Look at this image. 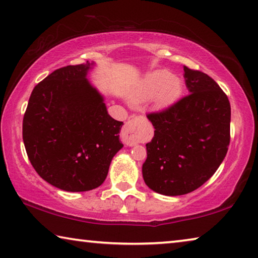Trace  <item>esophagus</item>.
Segmentation results:
<instances>
[{
  "label": "esophagus",
  "instance_id": "1",
  "mask_svg": "<svg viewBox=\"0 0 258 258\" xmlns=\"http://www.w3.org/2000/svg\"><path fill=\"white\" fill-rule=\"evenodd\" d=\"M146 120L143 117H134L124 125L120 139L126 146L133 147L142 142L146 138Z\"/></svg>",
  "mask_w": 258,
  "mask_h": 258
}]
</instances>
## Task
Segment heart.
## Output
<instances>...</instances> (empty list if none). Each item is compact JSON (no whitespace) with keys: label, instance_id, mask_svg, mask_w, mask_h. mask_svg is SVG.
I'll return each mask as SVG.
<instances>
[{"label":"heart","instance_id":"heart-1","mask_svg":"<svg viewBox=\"0 0 258 258\" xmlns=\"http://www.w3.org/2000/svg\"><path fill=\"white\" fill-rule=\"evenodd\" d=\"M182 85L180 78L165 69H158L140 81L132 92L134 101H147L155 98L156 106L166 108L176 101L181 94Z\"/></svg>","mask_w":258,"mask_h":258}]
</instances>
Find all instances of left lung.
<instances>
[{"label":"left lung","instance_id":"left-lung-1","mask_svg":"<svg viewBox=\"0 0 258 258\" xmlns=\"http://www.w3.org/2000/svg\"><path fill=\"white\" fill-rule=\"evenodd\" d=\"M189 91L165 111L149 113L155 135L147 143L142 175L164 196L189 194L220 167L230 143L229 99L207 74L184 66Z\"/></svg>","mask_w":258,"mask_h":258}]
</instances>
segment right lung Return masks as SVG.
Instances as JSON below:
<instances>
[{
	"mask_svg": "<svg viewBox=\"0 0 258 258\" xmlns=\"http://www.w3.org/2000/svg\"><path fill=\"white\" fill-rule=\"evenodd\" d=\"M95 63L56 69L34 87L23 121L27 156L43 180L82 192L106 180L123 148V121L109 115L103 95L87 80Z\"/></svg>",
	"mask_w": 258,
	"mask_h": 258,
	"instance_id": "1",
	"label": "right lung"
}]
</instances>
